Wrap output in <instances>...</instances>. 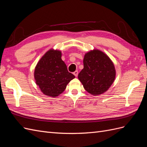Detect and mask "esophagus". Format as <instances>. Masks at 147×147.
<instances>
[{"instance_id":"obj_1","label":"esophagus","mask_w":147,"mask_h":147,"mask_svg":"<svg viewBox=\"0 0 147 147\" xmlns=\"http://www.w3.org/2000/svg\"><path fill=\"white\" fill-rule=\"evenodd\" d=\"M73 74H74V75H75V77H77V75H78V72L77 70H76V71H75V72H74Z\"/></svg>"}]
</instances>
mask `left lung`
Wrapping results in <instances>:
<instances>
[{"label":"left lung","mask_w":147,"mask_h":147,"mask_svg":"<svg viewBox=\"0 0 147 147\" xmlns=\"http://www.w3.org/2000/svg\"><path fill=\"white\" fill-rule=\"evenodd\" d=\"M83 65L78 78L85 90L94 96L107 91L116 75L114 64L109 57L99 50H91L84 55Z\"/></svg>","instance_id":"obj_1"}]
</instances>
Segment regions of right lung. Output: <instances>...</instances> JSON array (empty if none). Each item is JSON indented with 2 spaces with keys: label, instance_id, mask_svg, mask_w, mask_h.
Segmentation results:
<instances>
[{
  "label": "right lung",
  "instance_id": "add662e5",
  "mask_svg": "<svg viewBox=\"0 0 147 147\" xmlns=\"http://www.w3.org/2000/svg\"><path fill=\"white\" fill-rule=\"evenodd\" d=\"M61 56V51L51 49L42 57L35 68L37 85L44 94L53 97L61 94L75 77L69 72Z\"/></svg>",
  "mask_w": 147,
  "mask_h": 147
}]
</instances>
